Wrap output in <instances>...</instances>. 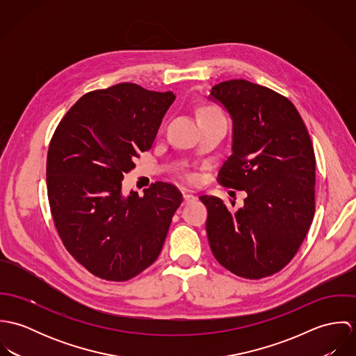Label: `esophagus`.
<instances>
[{
  "mask_svg": "<svg viewBox=\"0 0 356 356\" xmlns=\"http://www.w3.org/2000/svg\"><path fill=\"white\" fill-rule=\"evenodd\" d=\"M193 200H196V196H195V195H192V193H184V204L191 203V202H193Z\"/></svg>",
  "mask_w": 356,
  "mask_h": 356,
  "instance_id": "obj_1",
  "label": "esophagus"
}]
</instances>
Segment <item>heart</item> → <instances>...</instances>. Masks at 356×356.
Instances as JSON below:
<instances>
[{
	"label": "heart",
	"instance_id": "obj_1",
	"mask_svg": "<svg viewBox=\"0 0 356 356\" xmlns=\"http://www.w3.org/2000/svg\"><path fill=\"white\" fill-rule=\"evenodd\" d=\"M211 116H223L222 112L216 108V106H212V105H204L200 108L199 111V119L200 118H211ZM189 178H193L192 175H188Z\"/></svg>",
	"mask_w": 356,
	"mask_h": 356
}]
</instances>
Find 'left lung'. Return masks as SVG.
<instances>
[{"label":"left lung","instance_id":"obj_1","mask_svg":"<svg viewBox=\"0 0 356 356\" xmlns=\"http://www.w3.org/2000/svg\"><path fill=\"white\" fill-rule=\"evenodd\" d=\"M212 99L233 120L232 154L218 174L226 188L245 191L234 209L215 196L207 236L215 259L233 274L260 280L281 271L299 251L315 212V154L296 106L245 79L215 85Z\"/></svg>","mask_w":356,"mask_h":356}]
</instances>
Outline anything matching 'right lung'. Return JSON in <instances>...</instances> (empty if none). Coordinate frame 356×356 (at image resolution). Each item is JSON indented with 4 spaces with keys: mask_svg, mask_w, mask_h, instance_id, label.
<instances>
[{
    "mask_svg": "<svg viewBox=\"0 0 356 356\" xmlns=\"http://www.w3.org/2000/svg\"><path fill=\"white\" fill-rule=\"evenodd\" d=\"M172 92L119 83L82 96L60 120L47 160L51 218L63 245L93 275L129 281L160 254L182 203L177 186L154 182L122 195L123 174L152 148Z\"/></svg>",
    "mask_w": 356,
    "mask_h": 356,
    "instance_id": "add662e5",
    "label": "right lung"
}]
</instances>
